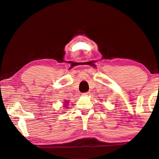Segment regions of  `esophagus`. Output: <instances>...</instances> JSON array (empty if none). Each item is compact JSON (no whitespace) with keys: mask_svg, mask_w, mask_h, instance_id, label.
I'll return each instance as SVG.
<instances>
[{"mask_svg":"<svg viewBox=\"0 0 159 159\" xmlns=\"http://www.w3.org/2000/svg\"><path fill=\"white\" fill-rule=\"evenodd\" d=\"M83 95H85V96H87V95H90V93L89 92H86V93H83V94H82Z\"/></svg>","mask_w":159,"mask_h":159,"instance_id":"1","label":"esophagus"}]
</instances>
